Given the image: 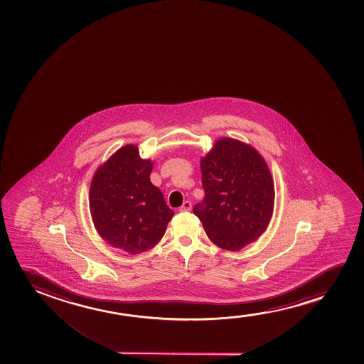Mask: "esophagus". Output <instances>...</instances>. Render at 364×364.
Wrapping results in <instances>:
<instances>
[{
    "label": "esophagus",
    "instance_id": "34e87169",
    "mask_svg": "<svg viewBox=\"0 0 364 364\" xmlns=\"http://www.w3.org/2000/svg\"><path fill=\"white\" fill-rule=\"evenodd\" d=\"M180 211H190L191 210V203H190L189 200H186L184 201V204L180 206Z\"/></svg>",
    "mask_w": 364,
    "mask_h": 364
}]
</instances>
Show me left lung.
I'll return each mask as SVG.
<instances>
[{
	"label": "left lung",
	"mask_w": 364,
	"mask_h": 364,
	"mask_svg": "<svg viewBox=\"0 0 364 364\" xmlns=\"http://www.w3.org/2000/svg\"><path fill=\"white\" fill-rule=\"evenodd\" d=\"M201 181L204 200L193 211L215 245L237 251L264 232L274 211V183L252 146L218 140L201 160Z\"/></svg>",
	"instance_id": "left-lung-1"
}]
</instances>
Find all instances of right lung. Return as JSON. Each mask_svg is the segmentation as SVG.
I'll list each match as a JSON object with an SVG mask.
<instances>
[{
	"label": "right lung",
	"instance_id": "right-lung-1",
	"mask_svg": "<svg viewBox=\"0 0 364 364\" xmlns=\"http://www.w3.org/2000/svg\"><path fill=\"white\" fill-rule=\"evenodd\" d=\"M153 164L135 145H125L97 170L90 185V214L108 244L135 255L164 236L173 210L150 181Z\"/></svg>",
	"mask_w": 364,
	"mask_h": 364
}]
</instances>
